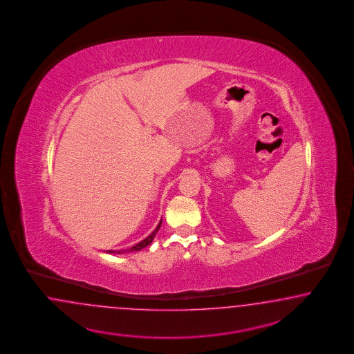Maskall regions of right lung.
Here are the masks:
<instances>
[{"label": "right lung", "mask_w": 354, "mask_h": 354, "mask_svg": "<svg viewBox=\"0 0 354 354\" xmlns=\"http://www.w3.org/2000/svg\"><path fill=\"white\" fill-rule=\"evenodd\" d=\"M162 225V221L158 223V225H157V228L150 234L148 237H145L142 241H140V243H138L136 245H133L132 248H129V249H127V250H106V253H118V254H122V253H124V252H139L140 249H142V248L148 247L150 243L153 241V239H154V236H156V234L158 232V230H160V227H161Z\"/></svg>", "instance_id": "right-lung-1"}]
</instances>
